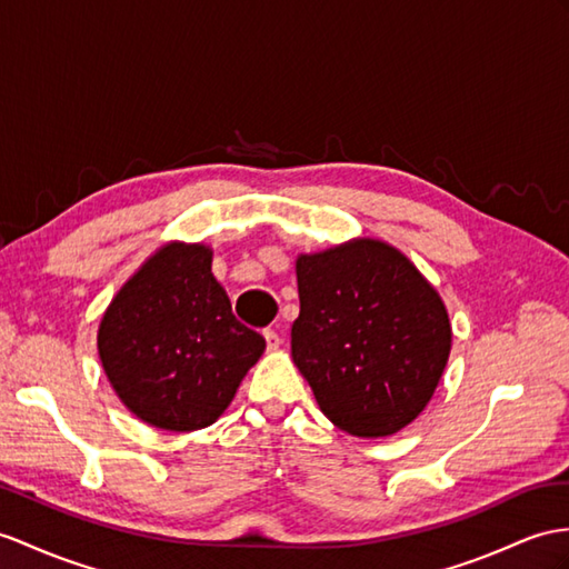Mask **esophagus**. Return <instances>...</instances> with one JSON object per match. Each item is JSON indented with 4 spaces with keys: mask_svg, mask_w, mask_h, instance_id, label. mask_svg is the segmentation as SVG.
I'll list each match as a JSON object with an SVG mask.
<instances>
[{
    "mask_svg": "<svg viewBox=\"0 0 569 569\" xmlns=\"http://www.w3.org/2000/svg\"><path fill=\"white\" fill-rule=\"evenodd\" d=\"M262 338H266V345H268V350L270 352H274L277 348H280V336H277V330H272V328H268V330H262Z\"/></svg>",
    "mask_w": 569,
    "mask_h": 569,
    "instance_id": "1",
    "label": "esophagus"
}]
</instances>
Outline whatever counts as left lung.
Masks as SVG:
<instances>
[{"mask_svg":"<svg viewBox=\"0 0 569 569\" xmlns=\"http://www.w3.org/2000/svg\"><path fill=\"white\" fill-rule=\"evenodd\" d=\"M292 359L342 432L391 437L427 408L451 352L445 301L406 253L352 239L297 258Z\"/></svg>","mask_w":569,"mask_h":569,"instance_id":"obj_1","label":"left lung"}]
</instances>
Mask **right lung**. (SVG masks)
I'll list each match as a JSON object with an SVG mask.
<instances>
[{
    "label": "right lung",
    "mask_w": 569,
    "mask_h": 569,
    "mask_svg": "<svg viewBox=\"0 0 569 569\" xmlns=\"http://www.w3.org/2000/svg\"><path fill=\"white\" fill-rule=\"evenodd\" d=\"M96 340L122 406L166 432L217 422L266 350L231 313L212 248L183 241L157 248L118 289Z\"/></svg>",
    "instance_id": "obj_1"
}]
</instances>
